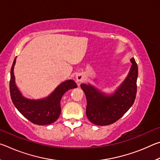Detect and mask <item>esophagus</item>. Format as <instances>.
<instances>
[{
	"mask_svg": "<svg viewBox=\"0 0 160 160\" xmlns=\"http://www.w3.org/2000/svg\"><path fill=\"white\" fill-rule=\"evenodd\" d=\"M83 80H84L83 75L82 73L78 74L76 76V81H77L78 85H79V84H80L82 82H83Z\"/></svg>",
	"mask_w": 160,
	"mask_h": 160,
	"instance_id": "esophagus-1",
	"label": "esophagus"
}]
</instances>
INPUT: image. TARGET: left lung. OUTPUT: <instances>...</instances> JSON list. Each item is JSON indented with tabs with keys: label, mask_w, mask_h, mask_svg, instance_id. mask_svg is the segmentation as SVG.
<instances>
[{
	"label": "left lung",
	"mask_w": 160,
	"mask_h": 160,
	"mask_svg": "<svg viewBox=\"0 0 160 160\" xmlns=\"http://www.w3.org/2000/svg\"><path fill=\"white\" fill-rule=\"evenodd\" d=\"M129 74L114 94L106 96L91 85H80L87 99L86 115L92 123L98 126L112 124L123 116L133 104L137 92L138 65L131 59Z\"/></svg>",
	"instance_id": "obj_1"
}]
</instances>
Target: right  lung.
Here are the masks:
<instances>
[{
    "label": "right lung",
    "mask_w": 160,
    "mask_h": 160,
    "mask_svg": "<svg viewBox=\"0 0 160 160\" xmlns=\"http://www.w3.org/2000/svg\"><path fill=\"white\" fill-rule=\"evenodd\" d=\"M15 58L10 70V92L12 103L17 109L29 121L37 125H47L57 120L61 114V99L70 89L77 88L73 80H66L61 83L53 92L47 98L31 100L22 96L15 83L13 68Z\"/></svg>",
    "instance_id": "obj_1"
}]
</instances>
